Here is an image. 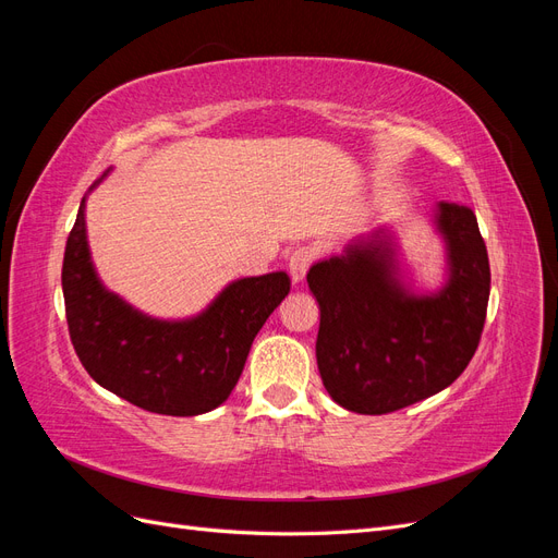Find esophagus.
Masks as SVG:
<instances>
[{"instance_id": "obj_1", "label": "esophagus", "mask_w": 558, "mask_h": 558, "mask_svg": "<svg viewBox=\"0 0 558 558\" xmlns=\"http://www.w3.org/2000/svg\"><path fill=\"white\" fill-rule=\"evenodd\" d=\"M314 258H316V251H314L312 246H298V248L291 253V258H289V272H291V279H293L295 283L307 277Z\"/></svg>"}]
</instances>
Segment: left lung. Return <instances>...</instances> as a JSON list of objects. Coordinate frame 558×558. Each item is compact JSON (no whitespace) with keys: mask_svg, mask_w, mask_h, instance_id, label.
<instances>
[{"mask_svg":"<svg viewBox=\"0 0 558 558\" xmlns=\"http://www.w3.org/2000/svg\"><path fill=\"white\" fill-rule=\"evenodd\" d=\"M437 228L447 240L449 281L435 295L402 289L393 248L379 232L310 269L320 310L318 373L349 412L388 414L430 398L475 356L492 291L486 244L465 205L440 202Z\"/></svg>","mask_w":558,"mask_h":558,"instance_id":"obj_1","label":"left lung"}]
</instances>
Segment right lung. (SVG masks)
<instances>
[{
    "label": "right lung",
    "instance_id": "right-lung-1",
    "mask_svg": "<svg viewBox=\"0 0 558 558\" xmlns=\"http://www.w3.org/2000/svg\"><path fill=\"white\" fill-rule=\"evenodd\" d=\"M289 291L286 272L246 277L191 320H158L99 283L86 240V197L64 246V314L81 365L99 386L156 414L195 416L228 400L253 337Z\"/></svg>",
    "mask_w": 558,
    "mask_h": 558
}]
</instances>
